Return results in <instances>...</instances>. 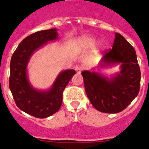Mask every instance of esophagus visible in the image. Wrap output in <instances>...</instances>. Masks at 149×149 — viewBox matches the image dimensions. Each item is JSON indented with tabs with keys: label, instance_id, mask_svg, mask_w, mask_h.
<instances>
[{
	"label": "esophagus",
	"instance_id": "obj_1",
	"mask_svg": "<svg viewBox=\"0 0 149 149\" xmlns=\"http://www.w3.org/2000/svg\"><path fill=\"white\" fill-rule=\"evenodd\" d=\"M74 69H75V71H76V72H77V73H81V72H82V70H83V67L81 66V65H76L75 67H74Z\"/></svg>",
	"mask_w": 149,
	"mask_h": 149
}]
</instances>
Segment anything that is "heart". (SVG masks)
Instances as JSON below:
<instances>
[{"label": "heart", "instance_id": "heart-1", "mask_svg": "<svg viewBox=\"0 0 149 149\" xmlns=\"http://www.w3.org/2000/svg\"><path fill=\"white\" fill-rule=\"evenodd\" d=\"M96 44V39L90 36H84L76 41V45L81 49H90Z\"/></svg>", "mask_w": 149, "mask_h": 149}]
</instances>
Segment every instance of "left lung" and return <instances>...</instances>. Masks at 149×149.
Wrapping results in <instances>:
<instances>
[{
  "label": "left lung",
  "mask_w": 149,
  "mask_h": 149,
  "mask_svg": "<svg viewBox=\"0 0 149 149\" xmlns=\"http://www.w3.org/2000/svg\"><path fill=\"white\" fill-rule=\"evenodd\" d=\"M112 49L104 52L98 67L120 63L121 71L110 78L95 72H82L84 87L91 104L105 113L122 111L137 96L141 73L136 51L119 33L115 34Z\"/></svg>",
  "instance_id": "left-lung-1"
}]
</instances>
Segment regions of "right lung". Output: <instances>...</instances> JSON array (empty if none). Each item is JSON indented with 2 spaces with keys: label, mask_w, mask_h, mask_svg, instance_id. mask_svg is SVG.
<instances>
[{
  "label": "right lung",
  "mask_w": 149,
  "mask_h": 149,
  "mask_svg": "<svg viewBox=\"0 0 149 149\" xmlns=\"http://www.w3.org/2000/svg\"><path fill=\"white\" fill-rule=\"evenodd\" d=\"M56 28L41 30L28 36L21 42L10 61V89L18 108L39 119L53 115L60 110L63 93L75 74L74 69L61 72L51 89L47 91L34 89L28 81L27 66L33 54L48 42L56 40Z\"/></svg>",
  "instance_id": "obj_1"
}]
</instances>
